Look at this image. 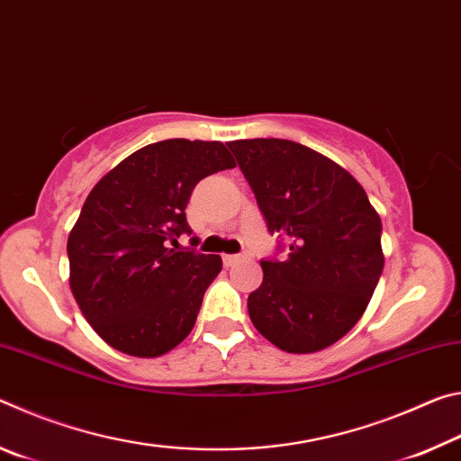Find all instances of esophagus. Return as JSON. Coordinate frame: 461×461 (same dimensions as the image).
Wrapping results in <instances>:
<instances>
[{
    "instance_id": "34e87169",
    "label": "esophagus",
    "mask_w": 461,
    "mask_h": 461,
    "mask_svg": "<svg viewBox=\"0 0 461 461\" xmlns=\"http://www.w3.org/2000/svg\"><path fill=\"white\" fill-rule=\"evenodd\" d=\"M241 258H244V256L240 254H223V264L225 267H233V264H238Z\"/></svg>"
}]
</instances>
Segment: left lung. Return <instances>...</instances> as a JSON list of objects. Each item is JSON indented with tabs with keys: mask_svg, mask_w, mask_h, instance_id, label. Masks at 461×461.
I'll return each instance as SVG.
<instances>
[{
	"mask_svg": "<svg viewBox=\"0 0 461 461\" xmlns=\"http://www.w3.org/2000/svg\"><path fill=\"white\" fill-rule=\"evenodd\" d=\"M230 150L252 189L283 260L262 258L248 296L256 330L291 354L343 338L376 288L382 221L356 178L311 148L278 138L236 140Z\"/></svg>",
	"mask_w": 461,
	"mask_h": 461,
	"instance_id": "1",
	"label": "left lung"
}]
</instances>
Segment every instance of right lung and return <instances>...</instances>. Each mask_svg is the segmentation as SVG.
Masks as SVG:
<instances>
[{
	"label": "right lung",
	"mask_w": 461,
	"mask_h": 461,
	"mask_svg": "<svg viewBox=\"0 0 461 461\" xmlns=\"http://www.w3.org/2000/svg\"><path fill=\"white\" fill-rule=\"evenodd\" d=\"M233 167L221 142L173 138L140 148L93 186L67 254L77 305L109 346L156 357L191 333L221 258L169 244L193 233L185 207L194 185Z\"/></svg>",
	"instance_id": "right-lung-1"
}]
</instances>
